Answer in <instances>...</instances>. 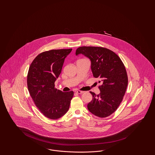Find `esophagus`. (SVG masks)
Wrapping results in <instances>:
<instances>
[{
    "label": "esophagus",
    "instance_id": "34e87169",
    "mask_svg": "<svg viewBox=\"0 0 155 155\" xmlns=\"http://www.w3.org/2000/svg\"><path fill=\"white\" fill-rule=\"evenodd\" d=\"M75 92L77 93V94H83L84 92V91H75Z\"/></svg>",
    "mask_w": 155,
    "mask_h": 155
}]
</instances>
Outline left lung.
I'll return each instance as SVG.
<instances>
[{"label":"left lung","instance_id":"left-lung-1","mask_svg":"<svg viewBox=\"0 0 155 155\" xmlns=\"http://www.w3.org/2000/svg\"><path fill=\"white\" fill-rule=\"evenodd\" d=\"M82 54L91 61V70L101 83L99 95L90 92L92 100L87 105L89 111L101 118L117 110L123 101L128 85V76L121 60L110 50L95 46H81L75 54Z\"/></svg>","mask_w":155,"mask_h":155}]
</instances>
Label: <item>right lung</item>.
I'll list each match as a JSON object with an SVG mask.
<instances>
[{"instance_id": "obj_1", "label": "right lung", "mask_w": 155, "mask_h": 155, "mask_svg": "<svg viewBox=\"0 0 155 155\" xmlns=\"http://www.w3.org/2000/svg\"><path fill=\"white\" fill-rule=\"evenodd\" d=\"M72 49H53L39 54L30 65L27 86L38 109L45 117L56 120L68 110L74 92H63L54 82L61 73L64 59Z\"/></svg>"}]
</instances>
